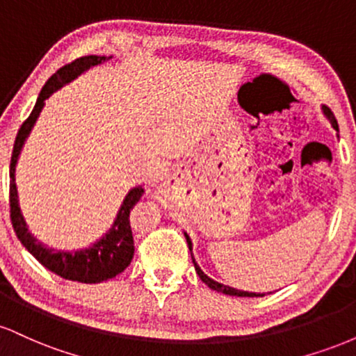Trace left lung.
<instances>
[{
    "label": "left lung",
    "mask_w": 356,
    "mask_h": 356,
    "mask_svg": "<svg viewBox=\"0 0 356 356\" xmlns=\"http://www.w3.org/2000/svg\"><path fill=\"white\" fill-rule=\"evenodd\" d=\"M323 113H325L326 115V118H328L330 122H332V125L333 127H338V124H337V118H334V115H333V112L332 110H330L328 107H325V105H323ZM184 236H186V239H187V246H189V251H191V257H192V263H194V268H195V273H197L199 275V277H201L202 280V283H206L207 286H209L211 289H216V291H219V293H224V295H229V296H243V298H257V296H264V295H261V293H249V291H241V289H236V288H231V286H226V284H222V283H218V281H214V280H211L209 276L207 275H204V271L201 268H199V264L195 263V259H194V254H192V241H191V238L189 236H187V232H184Z\"/></svg>",
    "instance_id": "obj_1"
}]
</instances>
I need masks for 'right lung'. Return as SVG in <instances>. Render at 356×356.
Wrapping results in <instances>:
<instances>
[{
	"instance_id": "obj_1",
	"label": "right lung",
	"mask_w": 356,
	"mask_h": 356,
	"mask_svg": "<svg viewBox=\"0 0 356 356\" xmlns=\"http://www.w3.org/2000/svg\"><path fill=\"white\" fill-rule=\"evenodd\" d=\"M112 58V56H99V55H88L76 58L72 63L61 67L58 72L53 73L48 79L44 87L40 92L38 99H36L35 108L31 110L30 117L23 122L19 127L18 136H16L13 155H11L10 164V207H11V222H13L15 232L18 239L28 251L33 254L44 268L50 269L51 273L58 275L65 280L79 281V283H102L110 277H115L120 275L124 269L129 266L130 261L134 257V236L132 227H130V211L138 202V199L144 194L142 186L134 187L125 195L124 202H122L120 209L117 212V218L113 220L112 227L105 232L104 238H100L97 243H93L90 248L79 249V251H56V249L47 248L44 244L36 241V238L28 231L26 220H24L22 209H19L18 201V189H16L15 172L16 164H18L19 152H22L24 142L30 136L31 129H33L36 118L44 107V100L51 95L53 92L63 87V85L70 83L76 76L87 72L90 67L100 65L102 61Z\"/></svg>"
}]
</instances>
